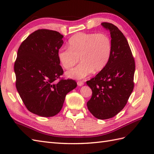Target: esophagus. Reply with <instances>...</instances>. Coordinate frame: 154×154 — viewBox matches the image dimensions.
I'll return each mask as SVG.
<instances>
[{"mask_svg": "<svg viewBox=\"0 0 154 154\" xmlns=\"http://www.w3.org/2000/svg\"><path fill=\"white\" fill-rule=\"evenodd\" d=\"M77 85H78V86H79V87H81V86H83V85H84V82H83V81H78V82H77Z\"/></svg>", "mask_w": 154, "mask_h": 154, "instance_id": "1", "label": "esophagus"}]
</instances>
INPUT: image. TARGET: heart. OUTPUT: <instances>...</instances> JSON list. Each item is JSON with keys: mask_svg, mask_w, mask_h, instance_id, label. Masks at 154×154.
I'll list each match as a JSON object with an SVG mask.
<instances>
[{"mask_svg": "<svg viewBox=\"0 0 154 154\" xmlns=\"http://www.w3.org/2000/svg\"><path fill=\"white\" fill-rule=\"evenodd\" d=\"M69 48H61L57 57L63 68L69 69L79 61L81 64L67 71L66 75L82 79L92 72H99L106 67L112 54L110 38L103 33H78L69 40Z\"/></svg>", "mask_w": 154, "mask_h": 154, "instance_id": "obj_1", "label": "heart"}]
</instances>
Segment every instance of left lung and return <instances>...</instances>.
Segmentation results:
<instances>
[{
	"label": "left lung",
	"instance_id": "left-lung-1",
	"mask_svg": "<svg viewBox=\"0 0 154 154\" xmlns=\"http://www.w3.org/2000/svg\"><path fill=\"white\" fill-rule=\"evenodd\" d=\"M101 25L110 31L112 54L106 67L87 81L93 92L87 105L94 117L105 120L116 116L126 104L134 86L135 61L122 32L111 23Z\"/></svg>",
	"mask_w": 154,
	"mask_h": 154
}]
</instances>
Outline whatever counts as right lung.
I'll use <instances>...</instances> for the list:
<instances>
[{
	"mask_svg": "<svg viewBox=\"0 0 154 154\" xmlns=\"http://www.w3.org/2000/svg\"><path fill=\"white\" fill-rule=\"evenodd\" d=\"M63 38L58 32L41 29L18 48L14 67L16 89L27 109L38 116L56 115L66 94L77 85L73 79L55 81L63 73L57 57Z\"/></svg>",
	"mask_w": 154,
	"mask_h": 154,
	"instance_id": "obj_1",
	"label": "right lung"
}]
</instances>
